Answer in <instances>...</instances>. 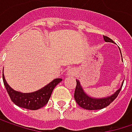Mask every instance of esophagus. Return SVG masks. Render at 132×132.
Listing matches in <instances>:
<instances>
[{"mask_svg":"<svg viewBox=\"0 0 132 132\" xmlns=\"http://www.w3.org/2000/svg\"><path fill=\"white\" fill-rule=\"evenodd\" d=\"M69 76H74L76 75V70L74 69H69L67 72Z\"/></svg>","mask_w":132,"mask_h":132,"instance_id":"34e87169","label":"esophagus"}]
</instances>
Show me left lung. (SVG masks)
<instances>
[{
	"label": "left lung",
	"mask_w": 132,
	"mask_h": 132,
	"mask_svg": "<svg viewBox=\"0 0 132 132\" xmlns=\"http://www.w3.org/2000/svg\"><path fill=\"white\" fill-rule=\"evenodd\" d=\"M103 39L106 42L114 43L113 41L111 38H108L107 36L103 35ZM120 52H121V51H120ZM122 85H123V84ZM122 87L119 90H116V92L114 93L113 94L111 95L110 97H108L106 98L97 99V98L90 97L88 95H87L82 89L79 81L76 80V90H75V93H74V97H75L76 101L77 102V103L83 109L89 110H101V109H103V108L109 106L117 97L118 94H119L120 90L122 89Z\"/></svg>",
	"instance_id": "8db88e82"
}]
</instances>
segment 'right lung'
<instances>
[{"mask_svg": "<svg viewBox=\"0 0 132 132\" xmlns=\"http://www.w3.org/2000/svg\"><path fill=\"white\" fill-rule=\"evenodd\" d=\"M3 81L6 90L11 99L18 106L35 110L45 106L48 102L54 88L62 81V78H56L42 89L32 93H21L12 89L6 83L4 76L3 74Z\"/></svg>", "mask_w": 132, "mask_h": 132, "instance_id": "1", "label": "right lung"}]
</instances>
